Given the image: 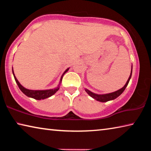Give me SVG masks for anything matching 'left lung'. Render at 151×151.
I'll return each instance as SVG.
<instances>
[{
	"label": "left lung",
	"instance_id": "left-lung-1",
	"mask_svg": "<svg viewBox=\"0 0 151 151\" xmlns=\"http://www.w3.org/2000/svg\"><path fill=\"white\" fill-rule=\"evenodd\" d=\"M132 70V66L131 75H130L129 78V79H128V81H127V82L126 83V84H125V85L123 86V87L121 88V89H119V90H118V91H116L115 92H113V93H111L104 94H95V93H92L91 91H88V89H86V88H85V91L91 97H93V99H96V100L98 101L103 102V103H104V102L109 101H111V100H114V99H115L119 96L121 95V94L122 93H123V91L125 90V88H126V87H127V85H128V84H129V83L130 79H131V78Z\"/></svg>",
	"mask_w": 151,
	"mask_h": 151
}]
</instances>
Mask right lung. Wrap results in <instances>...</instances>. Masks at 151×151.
Returning a JSON list of instances; mask_svg holds the SVG:
<instances>
[{"label":"right lung","mask_w":151,"mask_h":151,"mask_svg":"<svg viewBox=\"0 0 151 151\" xmlns=\"http://www.w3.org/2000/svg\"><path fill=\"white\" fill-rule=\"evenodd\" d=\"M68 69H69V68H68L67 69H66L63 74V75H62V76H61V78H60V83H61V81H62L63 75H65L66 72H67ZM12 73H13L15 81H16V83L18 85V86H19V87L20 89V91H21L22 93L25 94V95H27L29 97H31V98H33L35 99H37V100H41V99H45L48 98V97L51 96L52 95H53V94L57 93V91H58V89H59V87H60L59 85H58L57 88H53V89H49V90H42V91L29 90V89L25 88L24 86H22L21 85H20L19 82L18 81L17 78H16V76H15V75H14L13 69H12Z\"/></svg>","instance_id":"right-lung-1"}]
</instances>
